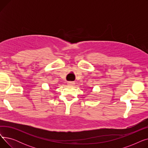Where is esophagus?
<instances>
[{"label": "esophagus", "mask_w": 148, "mask_h": 148, "mask_svg": "<svg viewBox=\"0 0 148 148\" xmlns=\"http://www.w3.org/2000/svg\"><path fill=\"white\" fill-rule=\"evenodd\" d=\"M68 84L71 85V86H73V85L74 84V83L73 82H68Z\"/></svg>", "instance_id": "obj_1"}]
</instances>
